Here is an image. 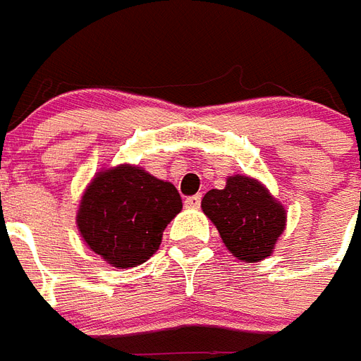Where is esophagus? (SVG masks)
<instances>
[{
	"label": "esophagus",
	"instance_id": "34e87169",
	"mask_svg": "<svg viewBox=\"0 0 361 361\" xmlns=\"http://www.w3.org/2000/svg\"><path fill=\"white\" fill-rule=\"evenodd\" d=\"M185 207L188 208H199L201 207V195H193V197H189V199H185Z\"/></svg>",
	"mask_w": 361,
	"mask_h": 361
}]
</instances>
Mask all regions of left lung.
Listing matches in <instances>:
<instances>
[{
  "label": "left lung",
  "instance_id": "8db88e82",
  "mask_svg": "<svg viewBox=\"0 0 361 361\" xmlns=\"http://www.w3.org/2000/svg\"><path fill=\"white\" fill-rule=\"evenodd\" d=\"M201 207L226 248L247 264L271 256L287 226V210L281 202L262 181L243 173L228 176L224 189H210Z\"/></svg>",
  "mask_w": 361,
  "mask_h": 361
}]
</instances>
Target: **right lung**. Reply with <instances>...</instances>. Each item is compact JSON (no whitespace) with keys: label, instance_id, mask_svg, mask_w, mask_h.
<instances>
[{"label":"right lung","instance_id":"add662e5","mask_svg":"<svg viewBox=\"0 0 361 361\" xmlns=\"http://www.w3.org/2000/svg\"><path fill=\"white\" fill-rule=\"evenodd\" d=\"M181 210L170 181L140 166L118 164L95 173L76 212L82 239L113 268H135L159 250L162 231Z\"/></svg>","mask_w":361,"mask_h":361}]
</instances>
